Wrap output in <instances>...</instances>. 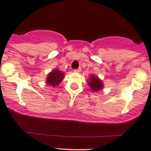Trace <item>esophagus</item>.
Here are the masks:
<instances>
[{
    "instance_id": "34e87169",
    "label": "esophagus",
    "mask_w": 151,
    "mask_h": 151,
    "mask_svg": "<svg viewBox=\"0 0 151 151\" xmlns=\"http://www.w3.org/2000/svg\"><path fill=\"white\" fill-rule=\"evenodd\" d=\"M74 72H80L81 69L80 68H79V69H74Z\"/></svg>"
}]
</instances>
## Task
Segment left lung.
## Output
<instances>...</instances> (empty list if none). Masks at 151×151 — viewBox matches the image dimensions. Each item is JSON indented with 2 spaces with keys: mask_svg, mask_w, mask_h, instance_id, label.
<instances>
[{
  "mask_svg": "<svg viewBox=\"0 0 151 151\" xmlns=\"http://www.w3.org/2000/svg\"><path fill=\"white\" fill-rule=\"evenodd\" d=\"M88 84L90 86L92 91L98 92L103 90L104 88V82L103 81L95 74H91L88 80Z\"/></svg>",
  "mask_w": 151,
  "mask_h": 151,
  "instance_id": "1",
  "label": "left lung"
}]
</instances>
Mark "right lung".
Here are the masks:
<instances>
[{
    "label": "right lung",
    "instance_id": "obj_1",
    "mask_svg": "<svg viewBox=\"0 0 151 151\" xmlns=\"http://www.w3.org/2000/svg\"><path fill=\"white\" fill-rule=\"evenodd\" d=\"M63 77H64V73L62 71H60L59 69H55L48 73L46 78V84L49 86L55 88L61 83Z\"/></svg>",
    "mask_w": 151,
    "mask_h": 151
}]
</instances>
